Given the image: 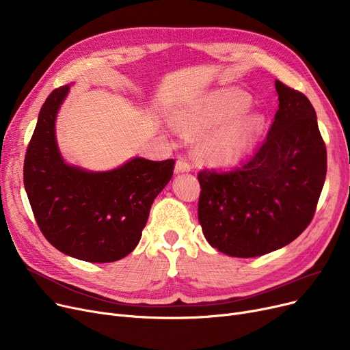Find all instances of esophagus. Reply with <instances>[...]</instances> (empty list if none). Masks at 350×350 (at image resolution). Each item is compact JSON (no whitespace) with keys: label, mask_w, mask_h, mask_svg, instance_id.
Listing matches in <instances>:
<instances>
[{"label":"esophagus","mask_w":350,"mask_h":350,"mask_svg":"<svg viewBox=\"0 0 350 350\" xmlns=\"http://www.w3.org/2000/svg\"><path fill=\"white\" fill-rule=\"evenodd\" d=\"M190 170H191V164L189 163V160L183 159V157H178L177 161H176V169H174V172H176L177 174H180V173H187V172H190Z\"/></svg>","instance_id":"esophagus-1"}]
</instances>
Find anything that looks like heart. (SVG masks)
<instances>
[{
  "mask_svg": "<svg viewBox=\"0 0 350 350\" xmlns=\"http://www.w3.org/2000/svg\"><path fill=\"white\" fill-rule=\"evenodd\" d=\"M248 106L250 99L244 92L219 89L177 110L173 123L189 136L211 128L197 140L196 159L214 167L231 165L251 152L262 131L264 122L258 113H244Z\"/></svg>",
  "mask_w": 350,
  "mask_h": 350,
  "instance_id": "b5f03b06",
  "label": "heart"
}]
</instances>
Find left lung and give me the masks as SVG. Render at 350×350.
Returning <instances> with one entry per match:
<instances>
[{
    "label": "left lung",
    "instance_id": "obj_1",
    "mask_svg": "<svg viewBox=\"0 0 350 350\" xmlns=\"http://www.w3.org/2000/svg\"><path fill=\"white\" fill-rule=\"evenodd\" d=\"M278 110L260 149L227 173H198V221L206 240L251 258L295 240L314 218L326 177L317 113L301 92L275 81Z\"/></svg>",
    "mask_w": 350,
    "mask_h": 350
}]
</instances>
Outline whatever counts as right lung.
Here are the masks:
<instances>
[{
	"instance_id": "obj_1",
	"label": "right lung",
	"mask_w": 350,
	"mask_h": 350,
	"mask_svg": "<svg viewBox=\"0 0 350 350\" xmlns=\"http://www.w3.org/2000/svg\"><path fill=\"white\" fill-rule=\"evenodd\" d=\"M69 85L52 90L40 110L24 161V186L40 230L61 252L88 262H113L140 241L157 194L174 160L133 157L109 172L68 164L55 120Z\"/></svg>"
}]
</instances>
